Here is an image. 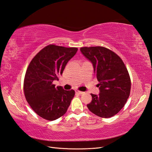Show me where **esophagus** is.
I'll return each mask as SVG.
<instances>
[{"label": "esophagus", "mask_w": 152, "mask_h": 152, "mask_svg": "<svg viewBox=\"0 0 152 152\" xmlns=\"http://www.w3.org/2000/svg\"><path fill=\"white\" fill-rule=\"evenodd\" d=\"M75 92H76V93H78V94H84V92H81V91H78V90H75Z\"/></svg>", "instance_id": "obj_1"}]
</instances>
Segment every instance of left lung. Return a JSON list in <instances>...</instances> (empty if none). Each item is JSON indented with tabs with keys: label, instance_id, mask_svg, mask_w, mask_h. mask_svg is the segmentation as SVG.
I'll list each match as a JSON object with an SVG mask.
<instances>
[{
	"label": "left lung",
	"instance_id": "8db88e82",
	"mask_svg": "<svg viewBox=\"0 0 152 152\" xmlns=\"http://www.w3.org/2000/svg\"><path fill=\"white\" fill-rule=\"evenodd\" d=\"M80 51L90 61L99 81L98 95L91 94L88 110L101 118L114 116L121 110L130 96L131 81L123 60L103 47L81 48Z\"/></svg>",
	"mask_w": 152,
	"mask_h": 152
}]
</instances>
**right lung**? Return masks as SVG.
Masks as SVG:
<instances>
[{
  "instance_id": "obj_1",
  "label": "right lung",
  "mask_w": 152,
  "mask_h": 152,
  "mask_svg": "<svg viewBox=\"0 0 152 152\" xmlns=\"http://www.w3.org/2000/svg\"><path fill=\"white\" fill-rule=\"evenodd\" d=\"M77 51L76 48L49 45L30 62L25 75L24 94L32 109L41 118L54 121L67 112L75 92L56 87L53 82L59 80Z\"/></svg>"
}]
</instances>
